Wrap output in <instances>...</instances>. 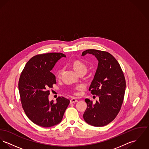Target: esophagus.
<instances>
[{
	"label": "esophagus",
	"instance_id": "obj_1",
	"mask_svg": "<svg viewBox=\"0 0 149 149\" xmlns=\"http://www.w3.org/2000/svg\"><path fill=\"white\" fill-rule=\"evenodd\" d=\"M77 101H78L77 100L76 98H72V99L70 100V104H74V103H75V102H77Z\"/></svg>",
	"mask_w": 149,
	"mask_h": 149
}]
</instances>
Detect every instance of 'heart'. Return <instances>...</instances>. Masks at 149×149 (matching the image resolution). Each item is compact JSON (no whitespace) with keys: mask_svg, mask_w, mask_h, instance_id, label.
<instances>
[{"mask_svg":"<svg viewBox=\"0 0 149 149\" xmlns=\"http://www.w3.org/2000/svg\"><path fill=\"white\" fill-rule=\"evenodd\" d=\"M73 69H74V70L77 73H79L80 72H82V71H85L86 72V70H87V68L86 67V65L83 63H82L80 61H79V60H76L73 63ZM61 70H58V73H57V74H58V76H60V74H61ZM81 86H77L76 87V90H78L79 89H81ZM74 94L76 95H77V93L76 92H74Z\"/></svg>","mask_w":149,"mask_h":149,"instance_id":"b5f03b06","label":"heart"}]
</instances>
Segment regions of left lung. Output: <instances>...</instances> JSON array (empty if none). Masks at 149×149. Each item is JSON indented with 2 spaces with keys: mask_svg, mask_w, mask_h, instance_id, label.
I'll return each mask as SVG.
<instances>
[{
  "mask_svg": "<svg viewBox=\"0 0 149 149\" xmlns=\"http://www.w3.org/2000/svg\"><path fill=\"white\" fill-rule=\"evenodd\" d=\"M87 54L95 56L98 62L89 91L99 100L95 104L88 98L85 100L87 108L83 118L92 126H104L113 121L120 110L126 88L125 79L119 63L110 54L88 49L81 56Z\"/></svg>",
  "mask_w": 149,
  "mask_h": 149,
  "instance_id": "1",
  "label": "left lung"
}]
</instances>
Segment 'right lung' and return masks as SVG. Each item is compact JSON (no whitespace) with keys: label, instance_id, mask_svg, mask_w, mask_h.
<instances>
[{"label":"right lung","instance_id":"add662e5","mask_svg":"<svg viewBox=\"0 0 149 149\" xmlns=\"http://www.w3.org/2000/svg\"><path fill=\"white\" fill-rule=\"evenodd\" d=\"M66 56L61 53H48L32 57L26 64L19 81L21 102L28 118L44 127H52L61 121L70 101L63 97L56 102L49 101V91L56 83L51 72L56 63Z\"/></svg>","mask_w":149,"mask_h":149}]
</instances>
